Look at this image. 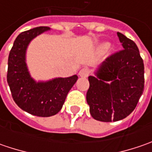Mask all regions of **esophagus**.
Masks as SVG:
<instances>
[{
    "instance_id": "esophagus-1",
    "label": "esophagus",
    "mask_w": 152,
    "mask_h": 152,
    "mask_svg": "<svg viewBox=\"0 0 152 152\" xmlns=\"http://www.w3.org/2000/svg\"><path fill=\"white\" fill-rule=\"evenodd\" d=\"M90 73H91V71H90V69H89V68H87V67H84V68H82V69L79 71V74L80 77L86 78V77H88V76H89Z\"/></svg>"
}]
</instances>
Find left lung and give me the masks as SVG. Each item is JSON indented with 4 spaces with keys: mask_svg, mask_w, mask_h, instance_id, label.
Returning a JSON list of instances; mask_svg holds the SVG:
<instances>
[{
    "mask_svg": "<svg viewBox=\"0 0 152 152\" xmlns=\"http://www.w3.org/2000/svg\"><path fill=\"white\" fill-rule=\"evenodd\" d=\"M123 50L108 56L96 75L89 76L86 101L92 118L102 122L125 118L137 106L145 86L143 59L136 44L123 34Z\"/></svg>",
    "mask_w": 152,
    "mask_h": 152,
    "instance_id": "left-lung-1",
    "label": "left lung"
}]
</instances>
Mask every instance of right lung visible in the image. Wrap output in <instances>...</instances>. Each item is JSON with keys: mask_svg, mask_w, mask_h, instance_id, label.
<instances>
[{"mask_svg": "<svg viewBox=\"0 0 152 152\" xmlns=\"http://www.w3.org/2000/svg\"><path fill=\"white\" fill-rule=\"evenodd\" d=\"M47 30H50L49 27L41 26L21 33L8 56L7 79L12 98L22 110L38 117L57 113L78 79L77 75L47 82H36L31 78L25 61L27 47L33 39Z\"/></svg>", "mask_w": 152, "mask_h": 152, "instance_id": "add662e5", "label": "right lung"}]
</instances>
